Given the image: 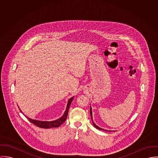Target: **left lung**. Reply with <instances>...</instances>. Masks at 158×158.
Here are the masks:
<instances>
[{"mask_svg": "<svg viewBox=\"0 0 158 158\" xmlns=\"http://www.w3.org/2000/svg\"><path fill=\"white\" fill-rule=\"evenodd\" d=\"M90 116H91V121H92V123H93V125H94V127H95V128H96L97 129H98V130H103V131H114L115 130H105V129H104V128H101V127H98L97 125H96V123H94V121H93V113H92V108H91V105H90Z\"/></svg>", "mask_w": 158, "mask_h": 158, "instance_id": "obj_1", "label": "left lung"}]
</instances>
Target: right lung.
Masks as SVG:
<instances>
[{"mask_svg": "<svg viewBox=\"0 0 158 158\" xmlns=\"http://www.w3.org/2000/svg\"><path fill=\"white\" fill-rule=\"evenodd\" d=\"M73 99H74V96L71 97L70 99H69L68 102H67V107H66L65 111H64V114L60 118H59L56 120L52 121H38V120H35V119H32L30 118H28L27 116H26V117L28 118V119H29V121L31 123H33V124H35V125H37V127H40V128H54V127H58L65 121V120L67 118V116H68L69 110L71 103L72 101L73 100ZM19 110L22 113V111H21V110L20 108H19Z\"/></svg>", "mask_w": 158, "mask_h": 158, "instance_id": "right-lung-1", "label": "right lung"}]
</instances>
